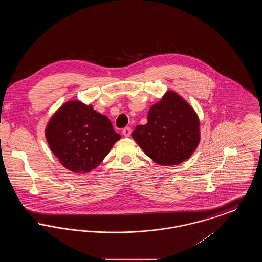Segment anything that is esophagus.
<instances>
[{"instance_id": "1", "label": "esophagus", "mask_w": 262, "mask_h": 262, "mask_svg": "<svg viewBox=\"0 0 262 262\" xmlns=\"http://www.w3.org/2000/svg\"><path fill=\"white\" fill-rule=\"evenodd\" d=\"M130 134H132V128H130L129 126H126V127H125V128L123 129V135H124V137H128L130 136Z\"/></svg>"}]
</instances>
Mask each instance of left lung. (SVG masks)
Masks as SVG:
<instances>
[{
  "label": "left lung",
  "mask_w": 262,
  "mask_h": 262,
  "mask_svg": "<svg viewBox=\"0 0 262 262\" xmlns=\"http://www.w3.org/2000/svg\"><path fill=\"white\" fill-rule=\"evenodd\" d=\"M200 119L193 108L173 90L151 106L147 124L137 125L132 137L154 162L179 165L188 159L200 141Z\"/></svg>",
  "instance_id": "left-lung-1"
}]
</instances>
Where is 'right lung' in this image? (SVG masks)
I'll list each match as a JSON object with an SVG mask.
<instances>
[{
	"label": "right lung",
	"mask_w": 262,
	"mask_h": 262,
	"mask_svg": "<svg viewBox=\"0 0 262 262\" xmlns=\"http://www.w3.org/2000/svg\"><path fill=\"white\" fill-rule=\"evenodd\" d=\"M45 136L62 166L78 174L95 169L121 138L108 117L76 100L66 102L52 116Z\"/></svg>",
	"instance_id": "obj_1"
}]
</instances>
